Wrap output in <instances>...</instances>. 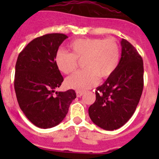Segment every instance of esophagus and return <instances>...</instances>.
<instances>
[{
    "label": "esophagus",
    "instance_id": "34e87169",
    "mask_svg": "<svg viewBox=\"0 0 159 159\" xmlns=\"http://www.w3.org/2000/svg\"><path fill=\"white\" fill-rule=\"evenodd\" d=\"M84 95V92H80V91H76V96L77 97H81Z\"/></svg>",
    "mask_w": 159,
    "mask_h": 159
}]
</instances>
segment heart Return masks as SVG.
I'll list each match as a JSON object with an SVG mask.
<instances>
[{
	"label": "heart",
	"instance_id": "obj_1",
	"mask_svg": "<svg viewBox=\"0 0 159 159\" xmlns=\"http://www.w3.org/2000/svg\"><path fill=\"white\" fill-rule=\"evenodd\" d=\"M71 54L58 50L54 57L57 69L65 75L74 72L77 60H84L86 69L68 77L66 85L79 91H86L98 83L99 76L106 79L116 70L120 61V48L116 40L102 38H82L68 44Z\"/></svg>",
	"mask_w": 159,
	"mask_h": 159
}]
</instances>
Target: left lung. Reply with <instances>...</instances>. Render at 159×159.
<instances>
[{"label":"left lung","instance_id":"1","mask_svg":"<svg viewBox=\"0 0 159 159\" xmlns=\"http://www.w3.org/2000/svg\"><path fill=\"white\" fill-rule=\"evenodd\" d=\"M119 66L95 91L96 99L88 109L92 121L100 128L114 130L133 116L143 89V61L135 48L121 40Z\"/></svg>","mask_w":159,"mask_h":159}]
</instances>
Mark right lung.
I'll list each match as a JSON object with an SVG mask.
<instances>
[{"label":"right lung","instance_id":"obj_1","mask_svg":"<svg viewBox=\"0 0 159 159\" xmlns=\"http://www.w3.org/2000/svg\"><path fill=\"white\" fill-rule=\"evenodd\" d=\"M67 38L62 33L36 38L20 52L16 60L14 88L17 102L29 121L40 128H51L61 123L76 98L74 90L56 92L64 78L54 57Z\"/></svg>","mask_w":159,"mask_h":159}]
</instances>
